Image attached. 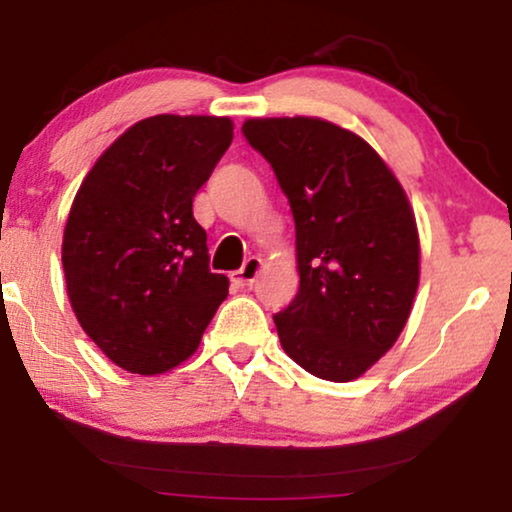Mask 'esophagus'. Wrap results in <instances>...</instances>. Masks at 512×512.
<instances>
[{"label": "esophagus", "instance_id": "obj_1", "mask_svg": "<svg viewBox=\"0 0 512 512\" xmlns=\"http://www.w3.org/2000/svg\"><path fill=\"white\" fill-rule=\"evenodd\" d=\"M263 270V261L258 256H251L244 261V265L237 272H233V282L237 286H251L256 282V277L261 275Z\"/></svg>", "mask_w": 512, "mask_h": 512}]
</instances>
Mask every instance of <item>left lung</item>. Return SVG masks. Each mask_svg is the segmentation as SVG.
<instances>
[{"label": "left lung", "instance_id": "8db88e82", "mask_svg": "<svg viewBox=\"0 0 512 512\" xmlns=\"http://www.w3.org/2000/svg\"><path fill=\"white\" fill-rule=\"evenodd\" d=\"M296 221L300 289L275 314L307 373L352 382L405 328L419 286V233L401 181L356 132L317 116L247 118Z\"/></svg>", "mask_w": 512, "mask_h": 512}]
</instances>
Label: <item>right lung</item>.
Masks as SVG:
<instances>
[{"mask_svg": "<svg viewBox=\"0 0 512 512\" xmlns=\"http://www.w3.org/2000/svg\"><path fill=\"white\" fill-rule=\"evenodd\" d=\"M228 116L137 121L81 181L62 235L69 305L88 338L135 375L191 359L228 277L209 272L193 198L233 142Z\"/></svg>", "mask_w": 512, "mask_h": 512, "instance_id": "add662e5", "label": "right lung"}]
</instances>
